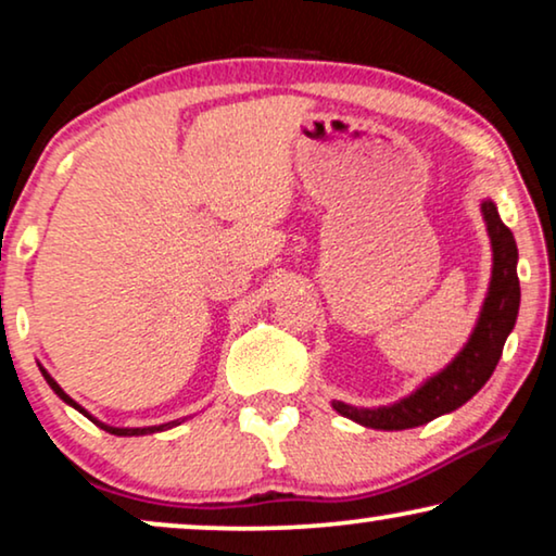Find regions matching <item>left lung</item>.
Here are the masks:
<instances>
[{"mask_svg": "<svg viewBox=\"0 0 556 556\" xmlns=\"http://www.w3.org/2000/svg\"><path fill=\"white\" fill-rule=\"evenodd\" d=\"M481 212L491 235L493 273L489 295H485L481 316H478V324L473 333H470L468 344L463 346V352L443 371L430 377L409 397L377 409L333 402V409L339 415L364 425V428L407 430L466 405L489 382V377L501 359V352H504L506 337L511 333L516 316H519L521 288L519 276H516L519 250H516L514 232L501 223L496 204L491 200L481 204Z\"/></svg>", "mask_w": 556, "mask_h": 556, "instance_id": "obj_1", "label": "left lung"}]
</instances>
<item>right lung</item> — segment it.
I'll list each match as a JSON object with an SVG mask.
<instances>
[{"instance_id": "1", "label": "right lung", "mask_w": 556, "mask_h": 556, "mask_svg": "<svg viewBox=\"0 0 556 556\" xmlns=\"http://www.w3.org/2000/svg\"><path fill=\"white\" fill-rule=\"evenodd\" d=\"M40 371H42V377H45V379H48V384L52 387V392H55L60 400H63V402H67V405H71V407H75V409H78V413H83V415H86V417H88V420H93V422H96V425H98V428H101V430H105V432H111V435H124V438H128V435H147V432H159V430H166V428H174V425H179V422H166V425H156V428H111V425H105V422H101V420H96V417H90V415L86 413V409H83V407L78 405V402H75V400H71V397H67V394H65L63 390H60V384L55 382V379H52V377L48 375V371H45L42 367H40Z\"/></svg>"}]
</instances>
